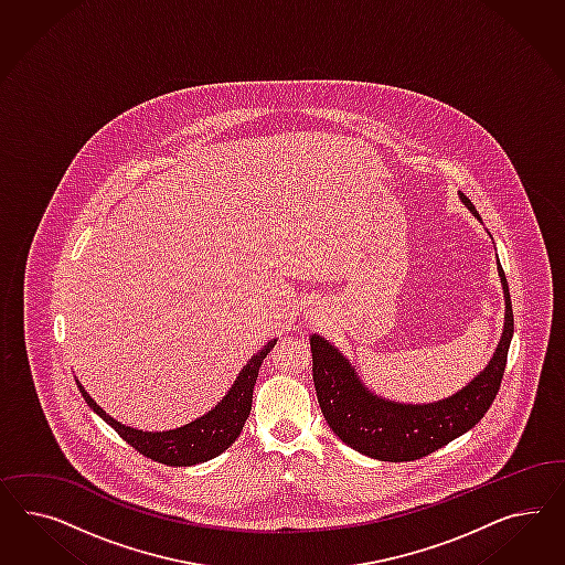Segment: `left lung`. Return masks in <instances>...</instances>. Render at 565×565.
Wrapping results in <instances>:
<instances>
[{
    "label": "left lung",
    "instance_id": "8db88e82",
    "mask_svg": "<svg viewBox=\"0 0 565 565\" xmlns=\"http://www.w3.org/2000/svg\"><path fill=\"white\" fill-rule=\"evenodd\" d=\"M460 201L480 222L470 199ZM505 298V323L495 354L466 387L430 404H399L373 394L350 360L321 335H310L312 381L329 428L359 454L381 462H412L441 449L475 427L491 408L505 373L513 335V310L508 279L497 260Z\"/></svg>",
    "mask_w": 565,
    "mask_h": 565
}]
</instances>
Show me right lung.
<instances>
[{
	"mask_svg": "<svg viewBox=\"0 0 565 565\" xmlns=\"http://www.w3.org/2000/svg\"><path fill=\"white\" fill-rule=\"evenodd\" d=\"M275 342L277 340L265 343L257 354L242 366L234 385L230 387L227 394L223 395L222 402L215 408H211L189 425L171 428V430L153 433V430L126 427L116 418H111L102 406H97V402L86 394L85 387L78 381L76 385L85 397L88 408L97 412L126 444L132 445L142 456L166 466H194V463L217 458L238 439L242 427L253 408V390L257 383L260 362L267 359Z\"/></svg>",
	"mask_w": 565,
	"mask_h": 565,
	"instance_id": "1",
	"label": "right lung"
}]
</instances>
